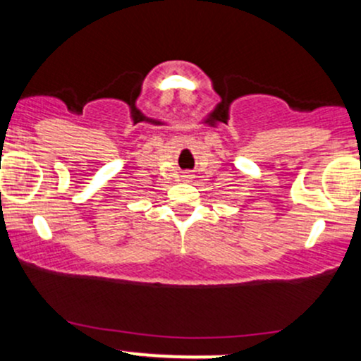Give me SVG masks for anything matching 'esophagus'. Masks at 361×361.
<instances>
[{
    "label": "esophagus",
    "mask_w": 361,
    "mask_h": 361,
    "mask_svg": "<svg viewBox=\"0 0 361 361\" xmlns=\"http://www.w3.org/2000/svg\"><path fill=\"white\" fill-rule=\"evenodd\" d=\"M192 175H188V173H185V178H190Z\"/></svg>",
    "instance_id": "esophagus-1"
}]
</instances>
